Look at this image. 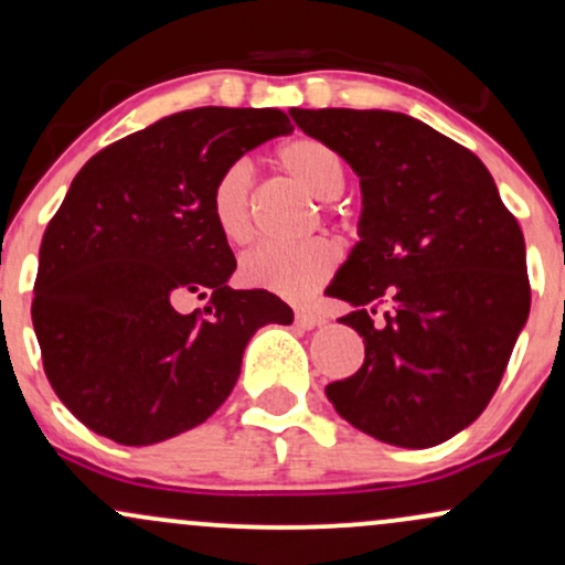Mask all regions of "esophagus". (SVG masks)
Instances as JSON below:
<instances>
[{"label": "esophagus", "mask_w": 565, "mask_h": 565, "mask_svg": "<svg viewBox=\"0 0 565 565\" xmlns=\"http://www.w3.org/2000/svg\"><path fill=\"white\" fill-rule=\"evenodd\" d=\"M295 321L300 323L302 329H313V327H319V323H323V316L313 308H297L295 310Z\"/></svg>", "instance_id": "esophagus-1"}]
</instances>
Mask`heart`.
Masks as SVG:
<instances>
[{
    "mask_svg": "<svg viewBox=\"0 0 565 565\" xmlns=\"http://www.w3.org/2000/svg\"><path fill=\"white\" fill-rule=\"evenodd\" d=\"M276 167L310 196L329 201L345 185V167L332 148L310 135H295L276 148ZM210 212L225 242L244 246L255 236L252 217V172L244 161L220 170L210 191ZM334 212V206H327ZM340 265V246L316 236L302 244H263L242 260V278L252 287L270 289L291 300H305L323 287Z\"/></svg>",
    "mask_w": 565,
    "mask_h": 565,
    "instance_id": "1",
    "label": "heart"
}]
</instances>
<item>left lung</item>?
Returning <instances> with one entry per match:
<instances>
[{
	"instance_id": "left-lung-1",
	"label": "left lung",
	"mask_w": 565,
	"mask_h": 565,
	"mask_svg": "<svg viewBox=\"0 0 565 565\" xmlns=\"http://www.w3.org/2000/svg\"><path fill=\"white\" fill-rule=\"evenodd\" d=\"M361 178V242L329 287L353 305L364 364L329 382L337 414L366 436L427 449L489 406L529 319L521 225L476 153L393 111L291 108ZM396 308L374 328L373 305Z\"/></svg>"
}]
</instances>
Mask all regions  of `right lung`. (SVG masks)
<instances>
[{"instance_id": "obj_1", "label": "right lung", "mask_w": 565, "mask_h": 565, "mask_svg": "<svg viewBox=\"0 0 565 565\" xmlns=\"http://www.w3.org/2000/svg\"><path fill=\"white\" fill-rule=\"evenodd\" d=\"M278 108L164 116L97 151L39 249L31 321L57 398L97 436L159 444L228 398L249 337L291 323L265 289H231L210 212L220 170L291 132ZM201 299V309L184 302Z\"/></svg>"}]
</instances>
